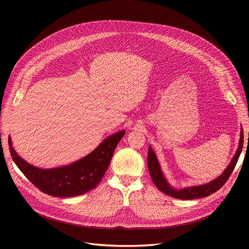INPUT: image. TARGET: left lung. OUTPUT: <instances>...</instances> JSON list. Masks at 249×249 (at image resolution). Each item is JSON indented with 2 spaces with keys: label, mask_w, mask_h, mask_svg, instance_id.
<instances>
[{
  "label": "left lung",
  "mask_w": 249,
  "mask_h": 249,
  "mask_svg": "<svg viewBox=\"0 0 249 249\" xmlns=\"http://www.w3.org/2000/svg\"><path fill=\"white\" fill-rule=\"evenodd\" d=\"M243 146V130L241 128L240 131V140H239V144L238 148L236 150L235 155L233 156L231 161L226 168V170L218 177V178L212 180L211 182L199 186H193V187H187L181 190H177L171 187L166 179L164 178V176L162 174V171L160 169L159 160L157 159V156L155 155L154 151L152 150L151 147H149V153H148V168L150 171V175L152 177V179L155 183V185L160 189L162 193L174 197L177 199H181V200H192V199H198V198H203L207 197L213 193L217 192L219 189L223 187V185L228 181L229 177L232 173L236 162L238 160V158L240 156L241 150Z\"/></svg>",
  "instance_id": "8db88e82"
}]
</instances>
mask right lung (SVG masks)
<instances>
[{
    "mask_svg": "<svg viewBox=\"0 0 249 249\" xmlns=\"http://www.w3.org/2000/svg\"><path fill=\"white\" fill-rule=\"evenodd\" d=\"M125 135L119 131L103 140L85 158L69 165L43 169L25 161L15 151L9 137V149L13 160L26 178L40 191L54 197H74L89 192L100 182L108 168L117 144Z\"/></svg>",
    "mask_w": 249,
    "mask_h": 249,
    "instance_id": "1",
    "label": "right lung"
}]
</instances>
